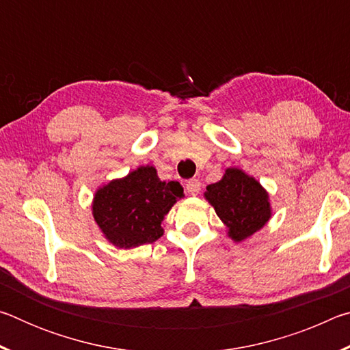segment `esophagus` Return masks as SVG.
<instances>
[{
  "label": "esophagus",
  "mask_w": 350,
  "mask_h": 350,
  "mask_svg": "<svg viewBox=\"0 0 350 350\" xmlns=\"http://www.w3.org/2000/svg\"><path fill=\"white\" fill-rule=\"evenodd\" d=\"M185 188H187L188 194H191V196H196V194H199V191H200V182L198 179L188 180L185 183Z\"/></svg>",
  "instance_id": "esophagus-1"
}]
</instances>
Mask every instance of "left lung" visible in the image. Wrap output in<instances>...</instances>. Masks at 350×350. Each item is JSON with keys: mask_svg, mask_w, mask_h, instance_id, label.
<instances>
[{"mask_svg": "<svg viewBox=\"0 0 350 350\" xmlns=\"http://www.w3.org/2000/svg\"><path fill=\"white\" fill-rule=\"evenodd\" d=\"M205 198L236 242L256 233L271 216L267 191L238 168H228L221 180L206 187Z\"/></svg>", "mask_w": 350, "mask_h": 350, "instance_id": "8db88e82", "label": "left lung"}]
</instances>
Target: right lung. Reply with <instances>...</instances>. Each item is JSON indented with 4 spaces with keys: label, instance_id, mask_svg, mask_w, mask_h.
Returning <instances> with one entry per match:
<instances>
[{
    "label": "right lung",
    "instance_id": "add662e5",
    "mask_svg": "<svg viewBox=\"0 0 350 350\" xmlns=\"http://www.w3.org/2000/svg\"><path fill=\"white\" fill-rule=\"evenodd\" d=\"M182 196L179 182L161 180L156 168L146 165L100 188L92 215L106 239L118 248H133L161 238L163 217Z\"/></svg>",
    "mask_w": 350,
    "mask_h": 350
}]
</instances>
